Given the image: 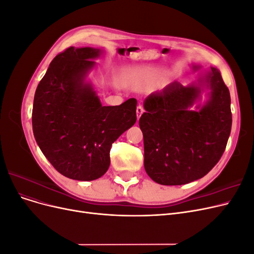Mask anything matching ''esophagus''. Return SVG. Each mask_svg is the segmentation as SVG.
I'll use <instances>...</instances> for the list:
<instances>
[{
	"label": "esophagus",
	"mask_w": 254,
	"mask_h": 254,
	"mask_svg": "<svg viewBox=\"0 0 254 254\" xmlns=\"http://www.w3.org/2000/svg\"><path fill=\"white\" fill-rule=\"evenodd\" d=\"M143 112H144L143 107H142V106H137V107H136V118H137V120H139V119L141 118V115H142Z\"/></svg>",
	"instance_id": "esophagus-1"
}]
</instances>
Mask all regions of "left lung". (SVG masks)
<instances>
[{
	"label": "left lung",
	"mask_w": 254,
	"mask_h": 254,
	"mask_svg": "<svg viewBox=\"0 0 254 254\" xmlns=\"http://www.w3.org/2000/svg\"><path fill=\"white\" fill-rule=\"evenodd\" d=\"M205 88L209 92L200 104ZM143 106L139 125L144 167L153 181L181 186L202 178L217 164L231 132L232 114L229 89L216 67L201 72L189 86L170 83L146 97Z\"/></svg>",
	"instance_id": "8db88e82"
}]
</instances>
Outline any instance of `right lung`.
Listing matches in <instances>:
<instances>
[{
	"instance_id": "add662e5",
	"label": "right lung",
	"mask_w": 254,
	"mask_h": 254,
	"mask_svg": "<svg viewBox=\"0 0 254 254\" xmlns=\"http://www.w3.org/2000/svg\"><path fill=\"white\" fill-rule=\"evenodd\" d=\"M103 49L71 47L52 60L36 90L33 131L50 163L79 181L101 178L113 142L136 122V99L103 106L87 80Z\"/></svg>"
}]
</instances>
